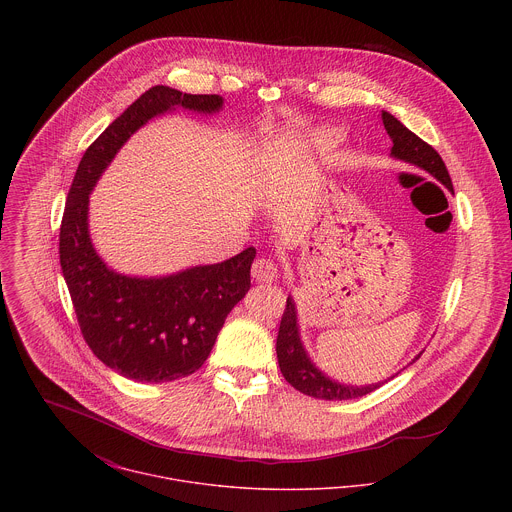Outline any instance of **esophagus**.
Instances as JSON below:
<instances>
[{"instance_id":"esophagus-1","label":"esophagus","mask_w":512,"mask_h":512,"mask_svg":"<svg viewBox=\"0 0 512 512\" xmlns=\"http://www.w3.org/2000/svg\"><path fill=\"white\" fill-rule=\"evenodd\" d=\"M252 278L262 284L274 282L278 278V266L270 258H258L252 264Z\"/></svg>"}]
</instances>
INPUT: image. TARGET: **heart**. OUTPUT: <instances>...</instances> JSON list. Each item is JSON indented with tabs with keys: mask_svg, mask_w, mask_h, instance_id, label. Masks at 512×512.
<instances>
[{
	"mask_svg": "<svg viewBox=\"0 0 512 512\" xmlns=\"http://www.w3.org/2000/svg\"><path fill=\"white\" fill-rule=\"evenodd\" d=\"M343 140V132L339 128L333 126H319L315 128L309 138H307V146L313 151H329L335 146H339V142Z\"/></svg>",
	"mask_w": 512,
	"mask_h": 512,
	"instance_id": "b5f03b06",
	"label": "heart"
}]
</instances>
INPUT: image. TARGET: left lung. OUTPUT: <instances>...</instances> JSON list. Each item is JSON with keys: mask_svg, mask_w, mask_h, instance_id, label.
<instances>
[{"mask_svg": "<svg viewBox=\"0 0 512 512\" xmlns=\"http://www.w3.org/2000/svg\"><path fill=\"white\" fill-rule=\"evenodd\" d=\"M382 124H384L386 134L392 140L390 157L426 171L428 175H432L436 181H439L443 187H447V191L453 193L447 167H445L443 159L439 157V153L434 147L428 146L424 140H420L414 132H410L390 112L382 110ZM276 353H278L280 370L293 388L307 394V396L321 398V400L361 398V396L376 390L378 386H382L384 382H388L390 378H394L398 374L396 372V374H392L390 378H386L382 382H372V384H365V386L343 384V382L327 376L319 366L313 363V359L309 357V353L303 345L299 319H297V305H295L292 295H288V305H286V311L282 315L278 341H276ZM420 355H416L412 359V363H416L420 359Z\"/></svg>", "mask_w": 512, "mask_h": 512, "instance_id": "obj_1", "label": "left lung"}]
</instances>
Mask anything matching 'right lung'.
<instances>
[{
    "mask_svg": "<svg viewBox=\"0 0 512 512\" xmlns=\"http://www.w3.org/2000/svg\"><path fill=\"white\" fill-rule=\"evenodd\" d=\"M219 94L151 86L88 147L78 163L61 224V270L80 331L92 353L136 382H171L199 370L226 315L250 290L256 250L167 276H130L110 268L94 248L90 193L116 153L149 120L177 110L215 116Z\"/></svg>",
    "mask_w": 512,
    "mask_h": 512,
    "instance_id": "obj_1",
    "label": "right lung"
}]
</instances>
